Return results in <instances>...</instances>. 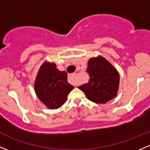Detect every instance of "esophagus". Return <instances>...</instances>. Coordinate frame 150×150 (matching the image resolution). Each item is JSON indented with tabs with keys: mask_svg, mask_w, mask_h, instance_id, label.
Listing matches in <instances>:
<instances>
[{
	"mask_svg": "<svg viewBox=\"0 0 150 150\" xmlns=\"http://www.w3.org/2000/svg\"><path fill=\"white\" fill-rule=\"evenodd\" d=\"M75 74H71V75H69L68 76V81L70 83L74 84L75 83Z\"/></svg>",
	"mask_w": 150,
	"mask_h": 150,
	"instance_id": "esophagus-1",
	"label": "esophagus"
}]
</instances>
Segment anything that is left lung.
<instances>
[{
	"instance_id": "left-lung-1",
	"label": "left lung",
	"mask_w": 150,
	"mask_h": 150,
	"mask_svg": "<svg viewBox=\"0 0 150 150\" xmlns=\"http://www.w3.org/2000/svg\"><path fill=\"white\" fill-rule=\"evenodd\" d=\"M87 72L90 79L88 83L78 88L86 93L88 99L97 104H104L116 96L120 83L117 69L106 59L99 56L88 62Z\"/></svg>"
}]
</instances>
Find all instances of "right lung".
Returning <instances> with one entry per match:
<instances>
[{"label": "right lung", "mask_w": 150, "mask_h": 150, "mask_svg": "<svg viewBox=\"0 0 150 150\" xmlns=\"http://www.w3.org/2000/svg\"><path fill=\"white\" fill-rule=\"evenodd\" d=\"M35 91L40 102L54 110L63 105L73 86L67 82V74L59 71L54 63L46 62L40 66L34 84Z\"/></svg>", "instance_id": "1"}]
</instances>
